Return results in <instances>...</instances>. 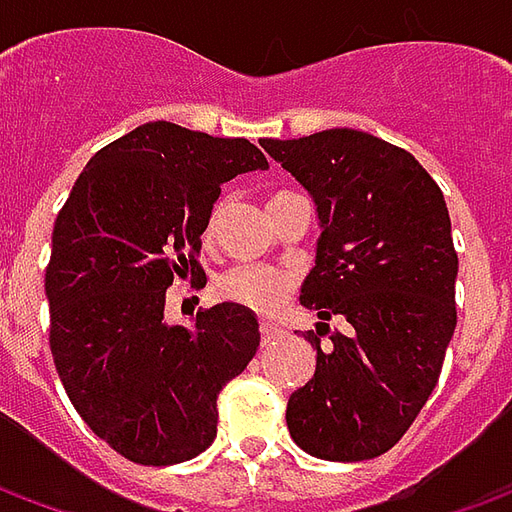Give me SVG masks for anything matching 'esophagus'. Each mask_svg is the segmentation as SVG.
<instances>
[{"label":"esophagus","mask_w":512,"mask_h":512,"mask_svg":"<svg viewBox=\"0 0 512 512\" xmlns=\"http://www.w3.org/2000/svg\"><path fill=\"white\" fill-rule=\"evenodd\" d=\"M260 337H263V345L277 343V340H282V329L271 326V323H263V326H260Z\"/></svg>","instance_id":"34e87169"}]
</instances>
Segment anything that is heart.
Returning a JSON list of instances; mask_svg holds the SVG:
<instances>
[{"label": "heart", "mask_w": 512, "mask_h": 512, "mask_svg": "<svg viewBox=\"0 0 512 512\" xmlns=\"http://www.w3.org/2000/svg\"><path fill=\"white\" fill-rule=\"evenodd\" d=\"M282 194H288V191H279L271 200H277ZM213 224H216V213H211V219H208V227H205L208 233H213ZM293 288H296L293 274L274 266H235L216 279L219 299L238 304L244 310L260 312V315L279 310L288 301Z\"/></svg>", "instance_id": "b5f03b06"}]
</instances>
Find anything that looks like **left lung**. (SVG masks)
Masks as SVG:
<instances>
[{
  "instance_id": "1",
  "label": "left lung",
  "mask_w": 512,
  "mask_h": 512,
  "mask_svg": "<svg viewBox=\"0 0 512 512\" xmlns=\"http://www.w3.org/2000/svg\"><path fill=\"white\" fill-rule=\"evenodd\" d=\"M260 145L310 191L323 227L301 288L323 321L304 334L318 362L288 400L290 436L323 461L378 458L428 403L458 323L444 194L408 150L354 128ZM337 314L349 326L332 333Z\"/></svg>"
}]
</instances>
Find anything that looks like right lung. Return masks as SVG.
<instances>
[{"label": "right lung", "instance_id": "1", "mask_svg": "<svg viewBox=\"0 0 512 512\" xmlns=\"http://www.w3.org/2000/svg\"><path fill=\"white\" fill-rule=\"evenodd\" d=\"M249 139L145 123L101 147L51 233L49 345L79 417L123 458L172 466L216 439V397L252 362L257 318L238 304L167 326L172 279L205 277L202 233L222 183L266 169Z\"/></svg>", "mask_w": 512, "mask_h": 512}]
</instances>
